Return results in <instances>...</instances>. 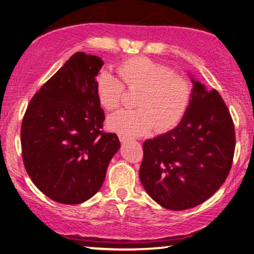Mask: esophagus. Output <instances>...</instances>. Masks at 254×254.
<instances>
[{
  "mask_svg": "<svg viewBox=\"0 0 254 254\" xmlns=\"http://www.w3.org/2000/svg\"><path fill=\"white\" fill-rule=\"evenodd\" d=\"M118 138H120V140H121L122 143H125V142H127V139H129V138L125 137V136H123V134H118Z\"/></svg>",
  "mask_w": 254,
  "mask_h": 254,
  "instance_id": "34e87169",
  "label": "esophagus"
}]
</instances>
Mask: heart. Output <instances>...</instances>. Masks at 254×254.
I'll return each mask as SVG.
<instances>
[{
	"label": "heart",
	"mask_w": 254,
	"mask_h": 254,
	"mask_svg": "<svg viewBox=\"0 0 254 254\" xmlns=\"http://www.w3.org/2000/svg\"><path fill=\"white\" fill-rule=\"evenodd\" d=\"M121 78L103 70L96 79L101 104L115 110L123 104L125 86L139 90L137 109H123L108 118L109 129L125 137L143 136L155 127L165 132L177 125L188 110L191 85L183 76L173 73L165 64L144 56L124 60L117 65Z\"/></svg>",
	"instance_id": "obj_1"
}]
</instances>
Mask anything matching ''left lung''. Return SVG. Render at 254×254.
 I'll return each mask as SVG.
<instances>
[{"label":"left lung","instance_id":"1","mask_svg":"<svg viewBox=\"0 0 254 254\" xmlns=\"http://www.w3.org/2000/svg\"><path fill=\"white\" fill-rule=\"evenodd\" d=\"M181 123L143 144L140 182L156 203L183 211L204 203L229 176L236 147L234 125L217 90L194 79Z\"/></svg>","mask_w":254,"mask_h":254}]
</instances>
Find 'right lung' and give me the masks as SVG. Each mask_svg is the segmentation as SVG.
I'll use <instances>...</instances> for the list:
<instances>
[{
    "label": "right lung",
    "instance_id": "add662e5",
    "mask_svg": "<svg viewBox=\"0 0 254 254\" xmlns=\"http://www.w3.org/2000/svg\"><path fill=\"white\" fill-rule=\"evenodd\" d=\"M103 64L76 53L35 94L22 121L24 168L57 203L81 204L97 193L121 146L116 133L102 130L96 77Z\"/></svg>",
    "mask_w": 254,
    "mask_h": 254
}]
</instances>
